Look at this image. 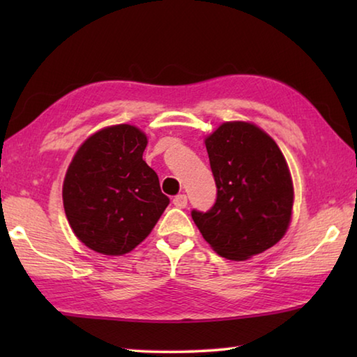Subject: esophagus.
Returning <instances> with one entry per match:
<instances>
[{
	"instance_id": "esophagus-1",
	"label": "esophagus",
	"mask_w": 357,
	"mask_h": 357,
	"mask_svg": "<svg viewBox=\"0 0 357 357\" xmlns=\"http://www.w3.org/2000/svg\"><path fill=\"white\" fill-rule=\"evenodd\" d=\"M173 204L176 208H185L187 206V197L184 193H181V195H176L173 198Z\"/></svg>"
}]
</instances>
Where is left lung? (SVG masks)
Returning a JSON list of instances; mask_svg holds the SVG:
<instances>
[{
    "label": "left lung",
    "mask_w": 357,
    "mask_h": 357,
    "mask_svg": "<svg viewBox=\"0 0 357 357\" xmlns=\"http://www.w3.org/2000/svg\"><path fill=\"white\" fill-rule=\"evenodd\" d=\"M217 185L214 206L192 211L203 238L220 257L244 261L279 243L294 200L280 148L252 123H223L204 140Z\"/></svg>",
    "instance_id": "left-lung-1"
}]
</instances>
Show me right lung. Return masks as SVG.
Masks as SVG:
<instances>
[{
    "label": "right lung",
    "mask_w": 357,
    "mask_h": 357,
    "mask_svg": "<svg viewBox=\"0 0 357 357\" xmlns=\"http://www.w3.org/2000/svg\"><path fill=\"white\" fill-rule=\"evenodd\" d=\"M148 138L130 124L110 126L84 140L63 184L66 217L75 236L104 255L134 250L170 203L143 160Z\"/></svg>",
    "instance_id": "obj_1"
}]
</instances>
